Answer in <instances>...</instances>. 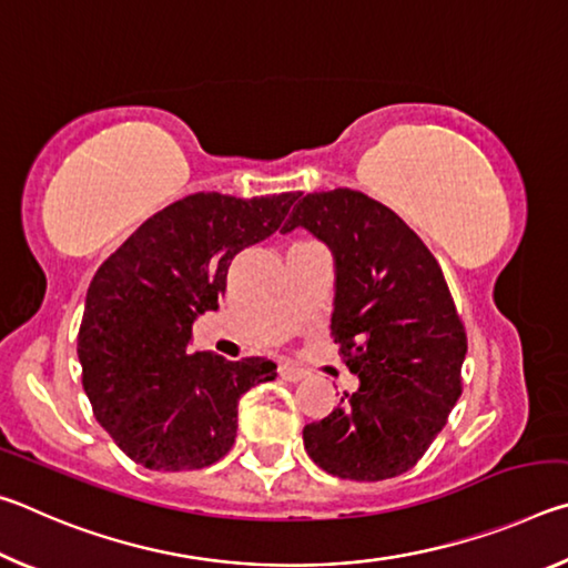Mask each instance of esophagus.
Here are the masks:
<instances>
[{
    "instance_id": "34e87169",
    "label": "esophagus",
    "mask_w": 568,
    "mask_h": 568,
    "mask_svg": "<svg viewBox=\"0 0 568 568\" xmlns=\"http://www.w3.org/2000/svg\"><path fill=\"white\" fill-rule=\"evenodd\" d=\"M277 373H281V378L287 381V383H297V381H303L307 376L303 368H295L293 363H281V368H277Z\"/></svg>"
}]
</instances>
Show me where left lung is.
<instances>
[{
    "mask_svg": "<svg viewBox=\"0 0 568 568\" xmlns=\"http://www.w3.org/2000/svg\"><path fill=\"white\" fill-rule=\"evenodd\" d=\"M305 227L335 265L331 328L358 388L307 423L313 464L351 480L400 476L426 454L460 396L466 331L423 240L363 192H311L281 233Z\"/></svg>",
    "mask_w": 568,
    "mask_h": 568,
    "instance_id": "8db88e82",
    "label": "left lung"
}]
</instances>
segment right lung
<instances>
[{
    "label": "right lung",
    "mask_w": 568,
    "mask_h": 568,
    "mask_svg": "<svg viewBox=\"0 0 568 568\" xmlns=\"http://www.w3.org/2000/svg\"><path fill=\"white\" fill-rule=\"evenodd\" d=\"M301 192H197L145 220L94 273L77 335L94 418L134 464L205 468L235 444L237 400L275 381L273 361L190 353L192 323L217 311L227 267L271 237Z\"/></svg>",
    "instance_id": "add662e5"
}]
</instances>
